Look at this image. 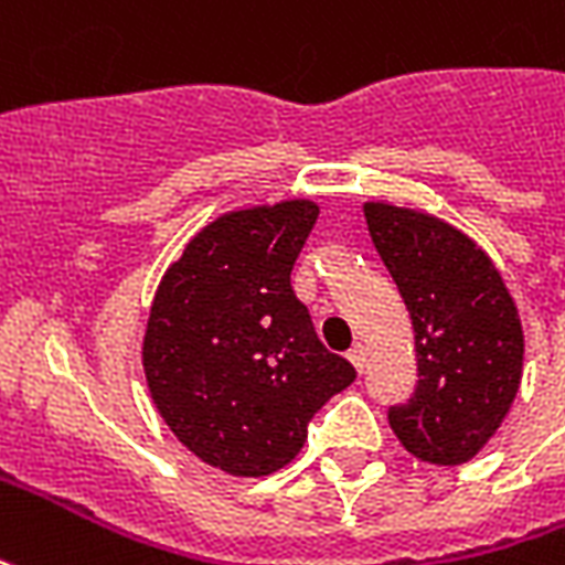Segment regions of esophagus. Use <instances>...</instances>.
Returning <instances> with one entry per match:
<instances>
[{
	"label": "esophagus",
	"mask_w": 565,
	"mask_h": 565,
	"mask_svg": "<svg viewBox=\"0 0 565 565\" xmlns=\"http://www.w3.org/2000/svg\"><path fill=\"white\" fill-rule=\"evenodd\" d=\"M347 359L353 362V367H356V371H362V367H365V347H362V344L350 347V353H347Z\"/></svg>",
	"instance_id": "1"
}]
</instances>
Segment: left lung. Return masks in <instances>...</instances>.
Here are the masks:
<instances>
[{"mask_svg": "<svg viewBox=\"0 0 565 565\" xmlns=\"http://www.w3.org/2000/svg\"><path fill=\"white\" fill-rule=\"evenodd\" d=\"M365 221L416 338L419 380L407 404L388 407V425L419 461H470L521 386L515 302L491 257L452 224L388 203H365Z\"/></svg>", "mask_w": 565, "mask_h": 565, "instance_id": "left-lung-1", "label": "left lung"}]
</instances>
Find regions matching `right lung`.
<instances>
[{
    "label": "right lung",
    "instance_id": "obj_1",
    "mask_svg": "<svg viewBox=\"0 0 565 565\" xmlns=\"http://www.w3.org/2000/svg\"><path fill=\"white\" fill-rule=\"evenodd\" d=\"M317 215L311 200L230 212L158 284L143 338L154 407L182 446L230 476L294 461L315 413L356 380L290 287Z\"/></svg>",
    "mask_w": 565,
    "mask_h": 565
}]
</instances>
